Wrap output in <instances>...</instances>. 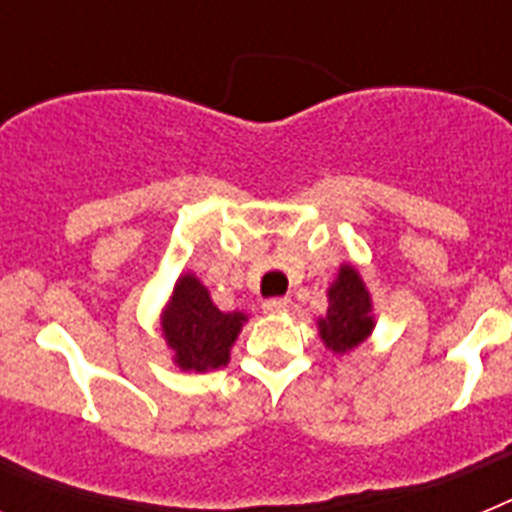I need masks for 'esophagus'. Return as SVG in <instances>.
<instances>
[{
    "instance_id": "esophagus-1",
    "label": "esophagus",
    "mask_w": 512,
    "mask_h": 512,
    "mask_svg": "<svg viewBox=\"0 0 512 512\" xmlns=\"http://www.w3.org/2000/svg\"><path fill=\"white\" fill-rule=\"evenodd\" d=\"M287 310H289L287 297H271V300L264 302V312H269V315H279V312H287Z\"/></svg>"
}]
</instances>
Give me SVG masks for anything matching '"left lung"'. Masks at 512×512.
<instances>
[{
    "instance_id": "obj_1",
    "label": "left lung",
    "mask_w": 512,
    "mask_h": 512,
    "mask_svg": "<svg viewBox=\"0 0 512 512\" xmlns=\"http://www.w3.org/2000/svg\"><path fill=\"white\" fill-rule=\"evenodd\" d=\"M372 295L354 266L343 264L328 287V312L318 320V333L333 354H346L372 336Z\"/></svg>"
}]
</instances>
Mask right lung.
<instances>
[{
    "mask_svg": "<svg viewBox=\"0 0 512 512\" xmlns=\"http://www.w3.org/2000/svg\"><path fill=\"white\" fill-rule=\"evenodd\" d=\"M243 312H223L215 307L205 284L194 274L176 279L161 330L174 351V364L182 372H210L230 361V348L246 323Z\"/></svg>",
    "mask_w": 512,
    "mask_h": 512,
    "instance_id": "add662e5",
    "label": "right lung"
}]
</instances>
